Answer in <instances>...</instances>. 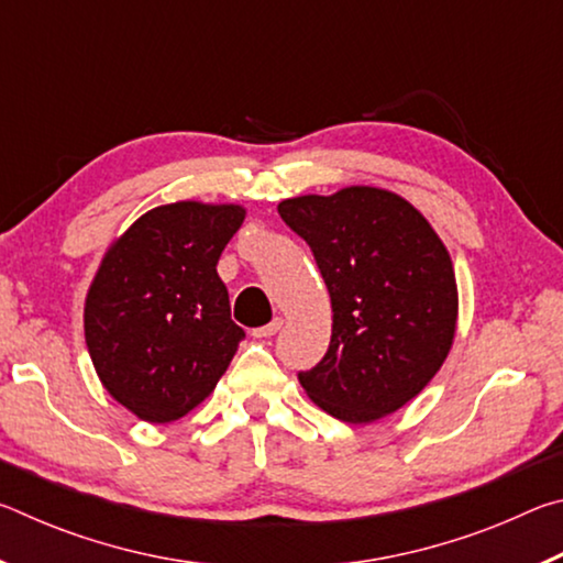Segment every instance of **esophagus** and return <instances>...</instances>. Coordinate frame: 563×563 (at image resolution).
<instances>
[{"instance_id":"1","label":"esophagus","mask_w":563,"mask_h":563,"mask_svg":"<svg viewBox=\"0 0 563 563\" xmlns=\"http://www.w3.org/2000/svg\"><path fill=\"white\" fill-rule=\"evenodd\" d=\"M280 328H283V318H275L273 322H268V325L255 328V330H253V338H273L275 332H278Z\"/></svg>"}]
</instances>
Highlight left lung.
Masks as SVG:
<instances>
[{"mask_svg": "<svg viewBox=\"0 0 563 563\" xmlns=\"http://www.w3.org/2000/svg\"><path fill=\"white\" fill-rule=\"evenodd\" d=\"M278 213L310 245L330 292V347L298 379L350 424L397 412L440 373L456 335L450 251L407 198L377 186L295 196Z\"/></svg>", "mask_w": 563, "mask_h": 563, "instance_id": "1", "label": "left lung"}]
</instances>
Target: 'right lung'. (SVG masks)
Here are the masks:
<instances>
[{
	"label": "right lung",
	"instance_id": "obj_1",
	"mask_svg": "<svg viewBox=\"0 0 563 563\" xmlns=\"http://www.w3.org/2000/svg\"><path fill=\"white\" fill-rule=\"evenodd\" d=\"M243 221L238 203L156 206L103 253L84 338L103 389L144 422H174L201 405L245 338L216 271Z\"/></svg>",
	"mask_w": 563,
	"mask_h": 563
}]
</instances>
